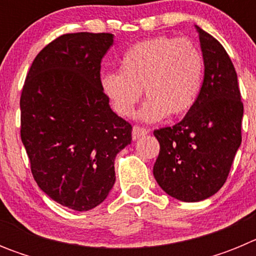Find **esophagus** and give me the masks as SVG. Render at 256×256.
<instances>
[{
    "label": "esophagus",
    "mask_w": 256,
    "mask_h": 256,
    "mask_svg": "<svg viewBox=\"0 0 256 256\" xmlns=\"http://www.w3.org/2000/svg\"><path fill=\"white\" fill-rule=\"evenodd\" d=\"M148 133V130H146V128H142V126H133V130H132L133 141L138 140L140 137H144V136H146Z\"/></svg>",
    "instance_id": "esophagus-1"
}]
</instances>
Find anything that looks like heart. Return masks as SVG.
I'll list each match as a JSON object with an SVG mask.
<instances>
[{"label": "heart", "instance_id": "b5f03b06", "mask_svg": "<svg viewBox=\"0 0 256 256\" xmlns=\"http://www.w3.org/2000/svg\"><path fill=\"white\" fill-rule=\"evenodd\" d=\"M202 76V55L191 40L155 37L126 50L119 72L105 74L101 86L120 116L132 114L144 88L148 100L138 118L152 123L186 114L200 94Z\"/></svg>", "mask_w": 256, "mask_h": 256}]
</instances>
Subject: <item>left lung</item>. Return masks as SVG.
<instances>
[{"label": "left lung", "instance_id": "obj_1", "mask_svg": "<svg viewBox=\"0 0 256 256\" xmlns=\"http://www.w3.org/2000/svg\"><path fill=\"white\" fill-rule=\"evenodd\" d=\"M204 58V82L180 123L154 130L160 152L154 177L165 194L184 202L222 188L241 144L244 105L237 74L224 47L195 26Z\"/></svg>", "mask_w": 256, "mask_h": 256}]
</instances>
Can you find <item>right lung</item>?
<instances>
[{
	"instance_id": "right-lung-1",
	"label": "right lung",
	"mask_w": 256,
	"mask_h": 256,
	"mask_svg": "<svg viewBox=\"0 0 256 256\" xmlns=\"http://www.w3.org/2000/svg\"><path fill=\"white\" fill-rule=\"evenodd\" d=\"M110 33H70L36 56L20 98L22 141L33 177L52 200L76 212L100 205L115 183L118 152L132 126L102 91L101 60Z\"/></svg>"
}]
</instances>
